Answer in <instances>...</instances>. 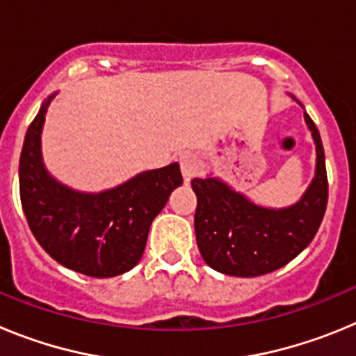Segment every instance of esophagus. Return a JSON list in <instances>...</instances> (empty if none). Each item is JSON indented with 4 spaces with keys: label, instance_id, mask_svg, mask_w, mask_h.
<instances>
[{
    "label": "esophagus",
    "instance_id": "34e87169",
    "mask_svg": "<svg viewBox=\"0 0 356 356\" xmlns=\"http://www.w3.org/2000/svg\"><path fill=\"white\" fill-rule=\"evenodd\" d=\"M180 168H181V175H184V180L185 181L193 180L197 171V162L196 159H194V155H181Z\"/></svg>",
    "mask_w": 356,
    "mask_h": 356
}]
</instances>
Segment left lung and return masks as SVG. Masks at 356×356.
Here are the masks:
<instances>
[{
    "instance_id": "left-lung-1",
    "label": "left lung",
    "mask_w": 356,
    "mask_h": 356,
    "mask_svg": "<svg viewBox=\"0 0 356 356\" xmlns=\"http://www.w3.org/2000/svg\"><path fill=\"white\" fill-rule=\"evenodd\" d=\"M305 122L316 143V176L294 205L260 207L212 176L191 181L197 197V248L212 269L241 278L267 275L296 259L316 237L328 203V178L319 130L307 112Z\"/></svg>"
}]
</instances>
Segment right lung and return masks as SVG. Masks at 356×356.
Listing matches in <instances>:
<instances>
[{"label":"right lung","instance_id":"right-lung-1","mask_svg":"<svg viewBox=\"0 0 356 356\" xmlns=\"http://www.w3.org/2000/svg\"><path fill=\"white\" fill-rule=\"evenodd\" d=\"M53 97L28 127L19 160V193L28 226L42 250L67 269L92 278L119 276L139 264L151 222L184 184L180 163L144 171L103 193L72 191L46 171L40 153Z\"/></svg>","mask_w":356,"mask_h":356}]
</instances>
